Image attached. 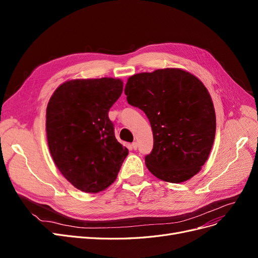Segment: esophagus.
<instances>
[{"label":"esophagus","instance_id":"esophagus-1","mask_svg":"<svg viewBox=\"0 0 258 258\" xmlns=\"http://www.w3.org/2000/svg\"><path fill=\"white\" fill-rule=\"evenodd\" d=\"M131 147L134 148V150H137V148H138V143H137V142H134V143L131 144Z\"/></svg>","mask_w":258,"mask_h":258}]
</instances>
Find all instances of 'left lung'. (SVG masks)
<instances>
[{"mask_svg": "<svg viewBox=\"0 0 258 258\" xmlns=\"http://www.w3.org/2000/svg\"><path fill=\"white\" fill-rule=\"evenodd\" d=\"M128 103L146 114L154 147L145 157L150 172L169 183L196 175L212 148L216 118L206 86L182 69H158L130 76Z\"/></svg>", "mask_w": 258, "mask_h": 258, "instance_id": "8db88e82", "label": "left lung"}]
</instances>
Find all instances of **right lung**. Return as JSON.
<instances>
[{"label":"right lung","mask_w":258,"mask_h":258,"mask_svg":"<svg viewBox=\"0 0 258 258\" xmlns=\"http://www.w3.org/2000/svg\"><path fill=\"white\" fill-rule=\"evenodd\" d=\"M122 86L113 77L71 80L49 99L46 134L50 155L62 175L82 191L106 189L129 153L116 140L108 118Z\"/></svg>","instance_id":"right-lung-1"}]
</instances>
